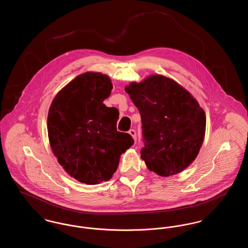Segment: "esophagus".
I'll use <instances>...</instances> for the list:
<instances>
[{"label": "esophagus", "instance_id": "obj_1", "mask_svg": "<svg viewBox=\"0 0 248 248\" xmlns=\"http://www.w3.org/2000/svg\"><path fill=\"white\" fill-rule=\"evenodd\" d=\"M128 133H129L130 135L132 136V138L134 139V140L136 141V140H137V134H136V131L134 129H131L129 130V132H128Z\"/></svg>", "mask_w": 248, "mask_h": 248}]
</instances>
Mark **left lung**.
Returning <instances> with one entry per match:
<instances>
[{
	"label": "left lung",
	"instance_id": "8db88e82",
	"mask_svg": "<svg viewBox=\"0 0 248 248\" xmlns=\"http://www.w3.org/2000/svg\"><path fill=\"white\" fill-rule=\"evenodd\" d=\"M141 116L145 147L141 159L150 171L174 176L192 164L204 140L206 118L198 101L171 78L154 74L125 86Z\"/></svg>",
	"mask_w": 248,
	"mask_h": 248
}]
</instances>
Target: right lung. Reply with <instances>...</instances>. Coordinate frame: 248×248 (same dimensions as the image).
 <instances>
[{
	"mask_svg": "<svg viewBox=\"0 0 248 248\" xmlns=\"http://www.w3.org/2000/svg\"><path fill=\"white\" fill-rule=\"evenodd\" d=\"M111 90L108 75L87 71L65 85L49 108L52 152L64 170L84 184L109 180L121 155L134 144L129 134L116 129L117 110L103 103Z\"/></svg>",
	"mask_w": 248,
	"mask_h": 248,
	"instance_id": "add662e5",
	"label": "right lung"
}]
</instances>
